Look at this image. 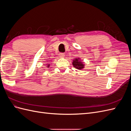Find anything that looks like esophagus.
<instances>
[{"label":"esophagus","instance_id":"obj_1","mask_svg":"<svg viewBox=\"0 0 131 131\" xmlns=\"http://www.w3.org/2000/svg\"><path fill=\"white\" fill-rule=\"evenodd\" d=\"M64 56H65V54H64V53H60L59 54V57H61V58L64 57Z\"/></svg>","mask_w":131,"mask_h":131}]
</instances>
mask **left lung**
<instances>
[{
    "instance_id": "obj_1",
    "label": "left lung",
    "mask_w": 131,
    "mask_h": 131,
    "mask_svg": "<svg viewBox=\"0 0 131 131\" xmlns=\"http://www.w3.org/2000/svg\"><path fill=\"white\" fill-rule=\"evenodd\" d=\"M73 65L74 68L79 70H81L84 68V64L80 60V58H75L73 60Z\"/></svg>"
}]
</instances>
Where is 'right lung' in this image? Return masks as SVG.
Wrapping results in <instances>:
<instances>
[{
    "label": "right lung",
    "mask_w": 131,
    "mask_h": 131,
    "mask_svg": "<svg viewBox=\"0 0 131 131\" xmlns=\"http://www.w3.org/2000/svg\"><path fill=\"white\" fill-rule=\"evenodd\" d=\"M49 66H50V64H49L48 65H47V67H49Z\"/></svg>",
    "instance_id": "add662e5"
}]
</instances>
